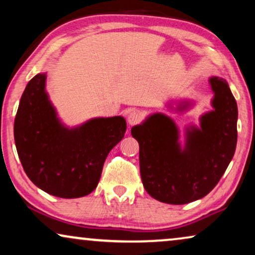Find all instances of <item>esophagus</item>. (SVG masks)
<instances>
[{"label": "esophagus", "instance_id": "obj_1", "mask_svg": "<svg viewBox=\"0 0 255 255\" xmlns=\"http://www.w3.org/2000/svg\"><path fill=\"white\" fill-rule=\"evenodd\" d=\"M127 120H128V124H130V125H134V124L140 123L141 120H142V116H141V114L139 113V111H137V110H131L130 113L128 114Z\"/></svg>", "mask_w": 255, "mask_h": 255}]
</instances>
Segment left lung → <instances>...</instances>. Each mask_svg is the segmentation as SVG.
<instances>
[{
    "label": "left lung",
    "instance_id": "1",
    "mask_svg": "<svg viewBox=\"0 0 255 255\" xmlns=\"http://www.w3.org/2000/svg\"><path fill=\"white\" fill-rule=\"evenodd\" d=\"M214 111L201 118V128L187 131L186 148L179 145L174 122L155 114L131 128L139 142V166L145 189L168 204H186L216 187L237 145L238 107L225 80L210 79Z\"/></svg>",
    "mask_w": 255,
    "mask_h": 255
}]
</instances>
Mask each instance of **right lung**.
Masks as SVG:
<instances>
[{
    "label": "right lung",
    "instance_id": "right-lung-1",
    "mask_svg": "<svg viewBox=\"0 0 255 255\" xmlns=\"http://www.w3.org/2000/svg\"><path fill=\"white\" fill-rule=\"evenodd\" d=\"M46 75L37 74L24 90L13 137L24 172L47 194L82 197L97 187L108 154L124 137L123 117L95 118L64 128L45 93Z\"/></svg>",
    "mask_w": 255,
    "mask_h": 255
}]
</instances>
